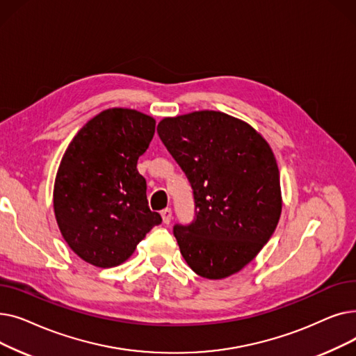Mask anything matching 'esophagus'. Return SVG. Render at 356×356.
I'll return each mask as SVG.
<instances>
[{
    "instance_id": "obj_1",
    "label": "esophagus",
    "mask_w": 356,
    "mask_h": 356,
    "mask_svg": "<svg viewBox=\"0 0 356 356\" xmlns=\"http://www.w3.org/2000/svg\"><path fill=\"white\" fill-rule=\"evenodd\" d=\"M172 209L170 208H165L161 211V218H163V222L165 223V225H168V223L172 222Z\"/></svg>"
}]
</instances>
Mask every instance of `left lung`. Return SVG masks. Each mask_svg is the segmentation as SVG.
I'll return each mask as SVG.
<instances>
[{"label": "left lung", "mask_w": 356, "mask_h": 356, "mask_svg": "<svg viewBox=\"0 0 356 356\" xmlns=\"http://www.w3.org/2000/svg\"><path fill=\"white\" fill-rule=\"evenodd\" d=\"M157 133L193 189L195 220L175 227L184 261L209 280L241 271L267 244L282 215L270 144L248 122L219 111L163 118Z\"/></svg>", "instance_id": "left-lung-1"}]
</instances>
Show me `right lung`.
I'll return each mask as SVG.
<instances>
[{
    "instance_id": "obj_1",
    "label": "right lung",
    "mask_w": 356,
    "mask_h": 356,
    "mask_svg": "<svg viewBox=\"0 0 356 356\" xmlns=\"http://www.w3.org/2000/svg\"><path fill=\"white\" fill-rule=\"evenodd\" d=\"M154 131L153 117L109 108L66 148L54 179V216L70 250L90 266L122 264L161 222L148 208L145 179L137 170Z\"/></svg>"
}]
</instances>
